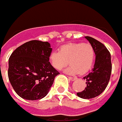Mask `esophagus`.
<instances>
[{"instance_id":"1","label":"esophagus","mask_w":122,"mask_h":122,"mask_svg":"<svg viewBox=\"0 0 122 122\" xmlns=\"http://www.w3.org/2000/svg\"><path fill=\"white\" fill-rule=\"evenodd\" d=\"M68 78H69V79L70 80H71V81H75V80L77 79L76 77H68Z\"/></svg>"}]
</instances>
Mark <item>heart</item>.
Here are the masks:
<instances>
[{"label":"heart","mask_w":122,"mask_h":122,"mask_svg":"<svg viewBox=\"0 0 122 122\" xmlns=\"http://www.w3.org/2000/svg\"><path fill=\"white\" fill-rule=\"evenodd\" d=\"M95 59V51L90 43H69L61 46L60 51H52L49 60L51 66L61 70L71 65L65 70L66 74L76 75L85 74L92 67Z\"/></svg>","instance_id":"obj_1"}]
</instances>
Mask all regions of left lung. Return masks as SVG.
<instances>
[{"label":"left lung","mask_w":122,"mask_h":122,"mask_svg":"<svg viewBox=\"0 0 122 122\" xmlns=\"http://www.w3.org/2000/svg\"><path fill=\"white\" fill-rule=\"evenodd\" d=\"M95 51V63L90 73L84 77L87 84L84 90L77 92L79 98L91 99L99 96L105 91L110 79L112 73L111 55L106 46L101 42L90 36H85Z\"/></svg>","instance_id":"8db88e82"}]
</instances>
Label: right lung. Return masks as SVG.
I'll return each instance as SVG.
<instances>
[{
    "mask_svg": "<svg viewBox=\"0 0 122 122\" xmlns=\"http://www.w3.org/2000/svg\"><path fill=\"white\" fill-rule=\"evenodd\" d=\"M51 51L47 41L31 40L12 52L9 59V79L21 98L33 101L47 95L59 74L49 62Z\"/></svg>",
    "mask_w": 122,
    "mask_h": 122,
    "instance_id": "obj_1",
    "label": "right lung"
}]
</instances>
